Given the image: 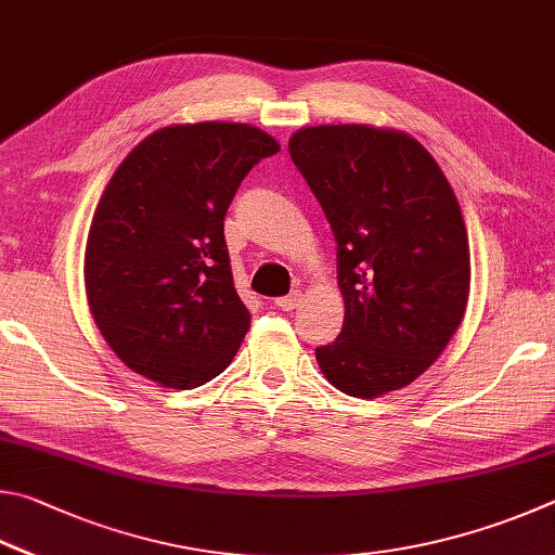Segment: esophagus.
I'll use <instances>...</instances> for the list:
<instances>
[{"label": "esophagus", "instance_id": "obj_1", "mask_svg": "<svg viewBox=\"0 0 555 555\" xmlns=\"http://www.w3.org/2000/svg\"><path fill=\"white\" fill-rule=\"evenodd\" d=\"M299 305H302V293H299V289H295V293H289L287 297L275 299V307L283 309V312H293V309H297Z\"/></svg>", "mask_w": 555, "mask_h": 555}]
</instances>
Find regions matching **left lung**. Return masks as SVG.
Listing matches in <instances>:
<instances>
[{"label":"left lung","mask_w":555,"mask_h":555,"mask_svg":"<svg viewBox=\"0 0 555 555\" xmlns=\"http://www.w3.org/2000/svg\"><path fill=\"white\" fill-rule=\"evenodd\" d=\"M289 155L338 243L346 319L317 363L351 397L402 390L443 353L468 307L461 204L431 153L397 129L307 126Z\"/></svg>","instance_id":"obj_1"}]
</instances>
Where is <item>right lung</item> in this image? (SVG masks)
<instances>
[{
  "mask_svg": "<svg viewBox=\"0 0 555 555\" xmlns=\"http://www.w3.org/2000/svg\"><path fill=\"white\" fill-rule=\"evenodd\" d=\"M280 143L250 124L153 131L102 192L85 248L87 305L119 361L170 390L229 367L250 314L233 287L223 217Z\"/></svg>",
  "mask_w": 555,
  "mask_h": 555,
  "instance_id": "add662e5",
  "label": "right lung"
}]
</instances>
